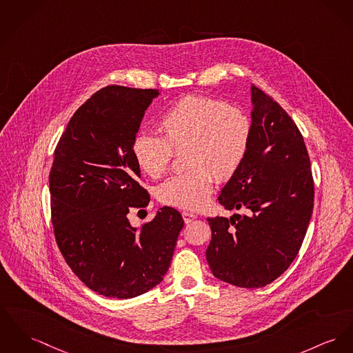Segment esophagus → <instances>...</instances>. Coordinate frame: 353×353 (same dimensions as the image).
<instances>
[{
	"instance_id": "34e87169",
	"label": "esophagus",
	"mask_w": 353,
	"mask_h": 353,
	"mask_svg": "<svg viewBox=\"0 0 353 353\" xmlns=\"http://www.w3.org/2000/svg\"><path fill=\"white\" fill-rule=\"evenodd\" d=\"M182 216H183V219H185V223H190V222H192V221L196 218V215H195L194 212H182Z\"/></svg>"
}]
</instances>
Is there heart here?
I'll list each match as a JSON object with an SVG mask.
<instances>
[{
    "label": "heart",
    "instance_id": "1",
    "mask_svg": "<svg viewBox=\"0 0 353 353\" xmlns=\"http://www.w3.org/2000/svg\"><path fill=\"white\" fill-rule=\"evenodd\" d=\"M163 137L139 134L132 155L141 172L161 178L175 152L183 154L185 172L174 175L158 190V199L179 209L203 208L218 182L230 181L243 165L252 141V121L239 108L208 96L188 94L159 119Z\"/></svg>",
    "mask_w": 353,
    "mask_h": 353
}]
</instances>
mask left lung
I'll return each mask as SVG.
<instances>
[{
	"label": "left lung",
	"mask_w": 353,
	"mask_h": 353,
	"mask_svg": "<svg viewBox=\"0 0 353 353\" xmlns=\"http://www.w3.org/2000/svg\"><path fill=\"white\" fill-rule=\"evenodd\" d=\"M252 141L245 162L218 198L246 215L208 218L212 274L239 288L279 279L303 245L313 212L314 183L304 138L269 94L252 85Z\"/></svg>",
	"instance_id": "1"
}]
</instances>
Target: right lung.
Wrapping results in <instances>:
<instances>
[{
	"instance_id": "1",
	"label": "right lung",
	"mask_w": 353,
	"mask_h": 353,
	"mask_svg": "<svg viewBox=\"0 0 353 353\" xmlns=\"http://www.w3.org/2000/svg\"><path fill=\"white\" fill-rule=\"evenodd\" d=\"M158 90L107 85L73 114L49 172L50 214L57 246L90 289L132 299L163 280L185 222L162 208L132 228L127 214L150 202L138 182L132 141Z\"/></svg>"
}]
</instances>
